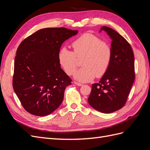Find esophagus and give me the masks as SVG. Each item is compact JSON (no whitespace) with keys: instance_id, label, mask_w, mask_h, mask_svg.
Listing matches in <instances>:
<instances>
[{"instance_id":"esophagus-1","label":"esophagus","mask_w":150,"mask_h":150,"mask_svg":"<svg viewBox=\"0 0 150 150\" xmlns=\"http://www.w3.org/2000/svg\"><path fill=\"white\" fill-rule=\"evenodd\" d=\"M74 84H75L76 85L78 86H83V84H81V83H78V82H74Z\"/></svg>"}]
</instances>
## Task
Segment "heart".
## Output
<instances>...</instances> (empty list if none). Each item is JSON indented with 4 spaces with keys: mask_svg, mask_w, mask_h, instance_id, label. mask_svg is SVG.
Segmentation results:
<instances>
[{
    "mask_svg": "<svg viewBox=\"0 0 150 150\" xmlns=\"http://www.w3.org/2000/svg\"><path fill=\"white\" fill-rule=\"evenodd\" d=\"M72 46L74 52L66 47L58 52L59 63L67 74H72L76 69V56L83 58L84 66L75 72L74 78L77 81L87 83L106 73L112 57V49L107 42L93 34L86 33L76 39Z\"/></svg>",
    "mask_w": 150,
    "mask_h": 150,
    "instance_id": "heart-1",
    "label": "heart"
}]
</instances>
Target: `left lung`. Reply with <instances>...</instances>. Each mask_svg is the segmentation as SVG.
Returning <instances> with one entry per match:
<instances>
[{
  "label": "left lung",
  "instance_id": "left-lung-1",
  "mask_svg": "<svg viewBox=\"0 0 150 150\" xmlns=\"http://www.w3.org/2000/svg\"><path fill=\"white\" fill-rule=\"evenodd\" d=\"M112 40L110 65L99 83L92 85L88 98L89 105L104 113H111L123 107L134 80V59L128 41L112 29L103 26Z\"/></svg>",
  "mask_w": 150,
  "mask_h": 150
}]
</instances>
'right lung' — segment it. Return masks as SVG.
Masks as SVG:
<instances>
[{
  "mask_svg": "<svg viewBox=\"0 0 150 150\" xmlns=\"http://www.w3.org/2000/svg\"><path fill=\"white\" fill-rule=\"evenodd\" d=\"M78 33L64 28H44L25 39L18 47L13 88L30 114L47 116L61 105L71 79L61 69L58 52L62 43Z\"/></svg>",
  "mask_w": 150,
  "mask_h": 150,
  "instance_id": "obj_1",
  "label": "right lung"
}]
</instances>
